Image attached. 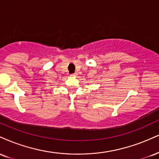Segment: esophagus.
<instances>
[{
    "label": "esophagus",
    "instance_id": "esophagus-1",
    "mask_svg": "<svg viewBox=\"0 0 159 159\" xmlns=\"http://www.w3.org/2000/svg\"><path fill=\"white\" fill-rule=\"evenodd\" d=\"M70 75L72 76V77H75V76L77 75V73H73V74H71V75Z\"/></svg>",
    "mask_w": 159,
    "mask_h": 159
}]
</instances>
